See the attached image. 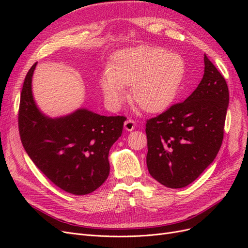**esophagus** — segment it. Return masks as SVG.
<instances>
[{
    "instance_id": "34e87169",
    "label": "esophagus",
    "mask_w": 248,
    "mask_h": 248,
    "mask_svg": "<svg viewBox=\"0 0 248 248\" xmlns=\"http://www.w3.org/2000/svg\"><path fill=\"white\" fill-rule=\"evenodd\" d=\"M134 127H136V122H134L133 120H131V119L126 120L124 123V128L127 131H132L134 129Z\"/></svg>"
}]
</instances>
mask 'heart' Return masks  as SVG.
Masks as SVG:
<instances>
[{
    "mask_svg": "<svg viewBox=\"0 0 248 248\" xmlns=\"http://www.w3.org/2000/svg\"><path fill=\"white\" fill-rule=\"evenodd\" d=\"M186 77L184 59L160 46H140L111 57L99 86L108 108L118 109L131 87V100L147 112H161L176 100Z\"/></svg>",
    "mask_w": 248,
    "mask_h": 248,
    "instance_id": "obj_1",
    "label": "heart"
}]
</instances>
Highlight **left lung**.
<instances>
[{"instance_id": "left-lung-1", "label": "left lung", "mask_w": 248, "mask_h": 248, "mask_svg": "<svg viewBox=\"0 0 248 248\" xmlns=\"http://www.w3.org/2000/svg\"><path fill=\"white\" fill-rule=\"evenodd\" d=\"M198 88L146 124L147 167L169 188L192 183L218 153L229 106L226 79L208 57Z\"/></svg>"}]
</instances>
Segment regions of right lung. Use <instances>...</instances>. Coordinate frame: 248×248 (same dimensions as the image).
Here are the masks:
<instances>
[{
	"label": "right lung",
	"instance_id": "add662e5",
	"mask_svg": "<svg viewBox=\"0 0 248 248\" xmlns=\"http://www.w3.org/2000/svg\"><path fill=\"white\" fill-rule=\"evenodd\" d=\"M35 63L20 93L18 129L26 152L59 188L77 196L91 193L109 174L108 152L121 137L123 116H100L87 108L49 118L37 108L32 93Z\"/></svg>",
	"mask_w": 248,
	"mask_h": 248
}]
</instances>
